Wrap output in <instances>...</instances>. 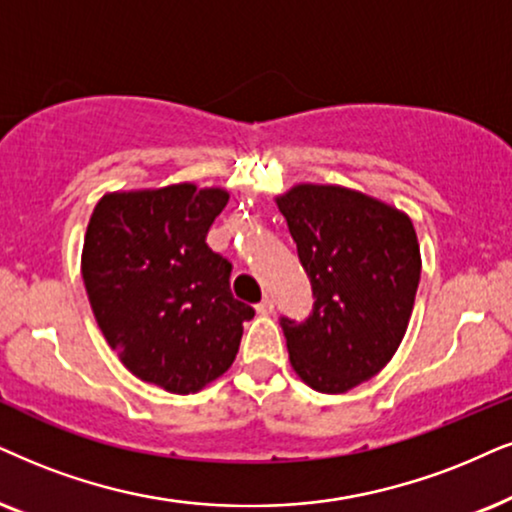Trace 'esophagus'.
<instances>
[{
    "label": "esophagus",
    "instance_id": "1",
    "mask_svg": "<svg viewBox=\"0 0 512 512\" xmlns=\"http://www.w3.org/2000/svg\"><path fill=\"white\" fill-rule=\"evenodd\" d=\"M257 314H262V316H269V314H274V300H271V297H264V300L257 304Z\"/></svg>",
    "mask_w": 512,
    "mask_h": 512
}]
</instances>
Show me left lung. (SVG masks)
Listing matches in <instances>:
<instances>
[{
  "instance_id": "1",
  "label": "left lung",
  "mask_w": 512,
  "mask_h": 512,
  "mask_svg": "<svg viewBox=\"0 0 512 512\" xmlns=\"http://www.w3.org/2000/svg\"><path fill=\"white\" fill-rule=\"evenodd\" d=\"M312 283L307 319L281 316L290 364L323 394L371 380L394 357L420 281L411 219L342 186L297 184L276 198Z\"/></svg>"
}]
</instances>
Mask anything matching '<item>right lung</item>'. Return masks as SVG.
I'll list each match as a JSON object with an SVG mask.
<instances>
[{"label": "right lung", "instance_id": "obj_1", "mask_svg": "<svg viewBox=\"0 0 512 512\" xmlns=\"http://www.w3.org/2000/svg\"><path fill=\"white\" fill-rule=\"evenodd\" d=\"M226 203L224 189L193 184L108 193L84 234L82 278L103 338L167 392H198L226 373L255 316L231 295V262L205 243Z\"/></svg>", "mask_w": 512, "mask_h": 512}]
</instances>
